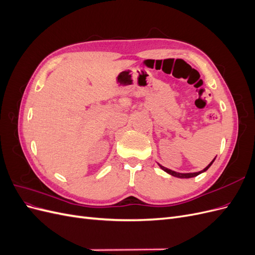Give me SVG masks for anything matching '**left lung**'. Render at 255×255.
Instances as JSON below:
<instances>
[{
    "label": "left lung",
    "instance_id": "left-lung-1",
    "mask_svg": "<svg viewBox=\"0 0 255 255\" xmlns=\"http://www.w3.org/2000/svg\"><path fill=\"white\" fill-rule=\"evenodd\" d=\"M216 158V157H215ZM215 158L211 161V164L208 165L207 167H205L202 171H199V172H194V173H179V172H175V171H172V170H170V169H168V168H166V167H163L161 165H159V167L163 169L164 171H166L167 173H169V174H171V175H173V176H176V177H181V179H189V177H194V176H197V175H199L200 173H202V172H204V171H206L208 168H210L211 166H212V164L214 163V160H215Z\"/></svg>",
    "mask_w": 255,
    "mask_h": 255
}]
</instances>
